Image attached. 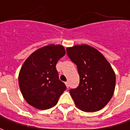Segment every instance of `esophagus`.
Here are the masks:
<instances>
[{
  "label": "esophagus",
  "instance_id": "esophagus-1",
  "mask_svg": "<svg viewBox=\"0 0 130 130\" xmlns=\"http://www.w3.org/2000/svg\"><path fill=\"white\" fill-rule=\"evenodd\" d=\"M65 84H66V86H67V87L69 88V82L68 81H67V82H65Z\"/></svg>",
  "mask_w": 130,
  "mask_h": 130
}]
</instances>
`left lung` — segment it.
<instances>
[{
    "instance_id": "1",
    "label": "left lung",
    "mask_w": 130,
    "mask_h": 130,
    "mask_svg": "<svg viewBox=\"0 0 130 130\" xmlns=\"http://www.w3.org/2000/svg\"><path fill=\"white\" fill-rule=\"evenodd\" d=\"M67 53L77 66L80 83L69 91L78 108L98 111L108 104L115 88V74L102 54L87 44L67 48Z\"/></svg>"
}]
</instances>
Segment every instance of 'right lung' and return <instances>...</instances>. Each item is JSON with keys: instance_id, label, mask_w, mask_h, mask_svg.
Listing matches in <instances>:
<instances>
[{"instance_id": "1", "label": "right lung", "mask_w": 130, "mask_h": 130, "mask_svg": "<svg viewBox=\"0 0 130 130\" xmlns=\"http://www.w3.org/2000/svg\"><path fill=\"white\" fill-rule=\"evenodd\" d=\"M60 44H50L34 52L25 60L18 76L20 91L27 103L39 110L56 105L67 89L59 79L57 61L65 55Z\"/></svg>"}]
</instances>
